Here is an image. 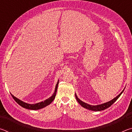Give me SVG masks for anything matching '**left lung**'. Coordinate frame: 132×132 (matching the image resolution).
Segmentation results:
<instances>
[{
	"instance_id": "obj_1",
	"label": "left lung",
	"mask_w": 132,
	"mask_h": 132,
	"mask_svg": "<svg viewBox=\"0 0 132 132\" xmlns=\"http://www.w3.org/2000/svg\"><path fill=\"white\" fill-rule=\"evenodd\" d=\"M123 91H124V90H123L122 92L117 96V97H116L115 98H113V99L111 101H109L108 102H106V103L102 104L101 105H88L87 104L85 103V102L81 101V100H80L76 94H75V97H76V100L78 101V102H79V103L81 105L82 107H84V108L88 109H89V110H91V111H100L104 110V109L109 108V106H111L116 101H117V100H118V98L120 97V95L122 94V93L123 92Z\"/></svg>"
}]
</instances>
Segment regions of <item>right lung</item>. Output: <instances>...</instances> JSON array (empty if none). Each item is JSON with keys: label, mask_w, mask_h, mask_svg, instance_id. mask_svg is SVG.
I'll list each match as a JSON object with an SVG mask.
<instances>
[{"label": "right lung", "mask_w": 132, "mask_h": 132, "mask_svg": "<svg viewBox=\"0 0 132 132\" xmlns=\"http://www.w3.org/2000/svg\"><path fill=\"white\" fill-rule=\"evenodd\" d=\"M58 83H59V81H58L57 82L56 86V87H55V92H54V93H53L52 96H51V97L50 98H49L48 99L46 100L45 101H42L41 102H39V103H37V104H29L27 103H26V102L22 101H21V100H20L19 99H18V98H17L16 97H15L13 95H12V94H11V95H12V97L13 98V99L15 100V102H16L17 104H19L22 107H23V108H26V109H32V110H37V109L43 108H44V107L48 106V105H50L51 102H52L53 100H54L55 96H56V94Z\"/></svg>", "instance_id": "right-lung-1"}]
</instances>
